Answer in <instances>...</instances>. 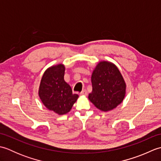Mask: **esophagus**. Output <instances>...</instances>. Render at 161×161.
Segmentation results:
<instances>
[{"label":"esophagus","instance_id":"34e87169","mask_svg":"<svg viewBox=\"0 0 161 161\" xmlns=\"http://www.w3.org/2000/svg\"><path fill=\"white\" fill-rule=\"evenodd\" d=\"M87 94H88L87 91H86V90H85V89L83 90V91H81V93H80V95H84V96H86Z\"/></svg>","mask_w":161,"mask_h":161}]
</instances>
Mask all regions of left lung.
<instances>
[{"instance_id":"8db88e82","label":"left lung","mask_w":161,"mask_h":161,"mask_svg":"<svg viewBox=\"0 0 161 161\" xmlns=\"http://www.w3.org/2000/svg\"><path fill=\"white\" fill-rule=\"evenodd\" d=\"M91 82L93 90L88 100L100 111H112L124 100L126 82L118 68L111 61H99L92 73Z\"/></svg>"}]
</instances>
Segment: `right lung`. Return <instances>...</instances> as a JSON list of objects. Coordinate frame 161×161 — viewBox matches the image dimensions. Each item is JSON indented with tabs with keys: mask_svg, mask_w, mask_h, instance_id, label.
Here are the masks:
<instances>
[{
	"mask_svg": "<svg viewBox=\"0 0 161 161\" xmlns=\"http://www.w3.org/2000/svg\"><path fill=\"white\" fill-rule=\"evenodd\" d=\"M65 66L59 64L44 72L39 88V96L45 107L59 115L70 112L79 97L73 94L70 85L64 81Z\"/></svg>",
	"mask_w": 161,
	"mask_h": 161,
	"instance_id": "obj_1",
	"label": "right lung"
}]
</instances>
